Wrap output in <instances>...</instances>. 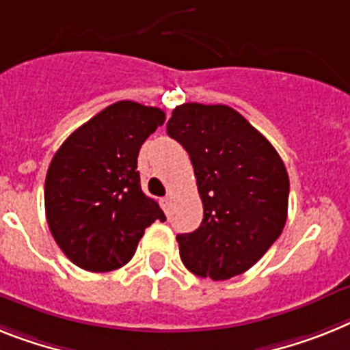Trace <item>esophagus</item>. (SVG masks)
<instances>
[{"label": "esophagus", "mask_w": 350, "mask_h": 350, "mask_svg": "<svg viewBox=\"0 0 350 350\" xmlns=\"http://www.w3.org/2000/svg\"><path fill=\"white\" fill-rule=\"evenodd\" d=\"M160 204H161V208H163V211H165V213H167V211H169V206H170V199L169 198H163L160 201Z\"/></svg>", "instance_id": "esophagus-1"}]
</instances>
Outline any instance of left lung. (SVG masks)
<instances>
[{
	"label": "left lung",
	"instance_id": "1",
	"mask_svg": "<svg viewBox=\"0 0 350 350\" xmlns=\"http://www.w3.org/2000/svg\"><path fill=\"white\" fill-rule=\"evenodd\" d=\"M167 133L189 152L204 210L198 230L176 237L183 265L213 281L243 274L286 222L290 181L283 160L226 105H180Z\"/></svg>",
	"mask_w": 350,
	"mask_h": 350
}]
</instances>
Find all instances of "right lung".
Listing matches in <instances>:
<instances>
[{
  "instance_id": "obj_1",
  "label": "right lung",
  "mask_w": 350,
  "mask_h": 350,
  "mask_svg": "<svg viewBox=\"0 0 350 350\" xmlns=\"http://www.w3.org/2000/svg\"><path fill=\"white\" fill-rule=\"evenodd\" d=\"M165 113L135 101L113 103L67 137L49 163L44 204L49 231L75 265L120 269L144 231L165 220L140 189L137 158Z\"/></svg>"
}]
</instances>
